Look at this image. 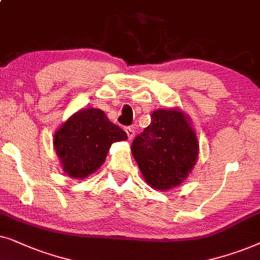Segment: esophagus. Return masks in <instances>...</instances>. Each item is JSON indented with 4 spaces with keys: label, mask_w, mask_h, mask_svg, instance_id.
Returning <instances> with one entry per match:
<instances>
[{
    "label": "esophagus",
    "mask_w": 260,
    "mask_h": 260,
    "mask_svg": "<svg viewBox=\"0 0 260 260\" xmlns=\"http://www.w3.org/2000/svg\"><path fill=\"white\" fill-rule=\"evenodd\" d=\"M126 133L128 136V139H132V138L134 137V134H136V131H134L133 127H126Z\"/></svg>",
    "instance_id": "esophagus-1"
}]
</instances>
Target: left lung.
<instances>
[{"label":"left lung","instance_id":"left-lung-1","mask_svg":"<svg viewBox=\"0 0 260 260\" xmlns=\"http://www.w3.org/2000/svg\"><path fill=\"white\" fill-rule=\"evenodd\" d=\"M200 145L189 116L179 108H159L151 123L134 139L132 154L152 189L166 191L191 174Z\"/></svg>","mask_w":260,"mask_h":260}]
</instances>
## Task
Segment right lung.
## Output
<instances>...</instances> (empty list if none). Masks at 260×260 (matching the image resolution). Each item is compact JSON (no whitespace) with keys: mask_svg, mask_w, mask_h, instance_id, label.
Segmentation results:
<instances>
[{"mask_svg":"<svg viewBox=\"0 0 260 260\" xmlns=\"http://www.w3.org/2000/svg\"><path fill=\"white\" fill-rule=\"evenodd\" d=\"M123 140L127 133L103 110L83 108L55 131L53 146L64 174L82 181L101 168L113 143Z\"/></svg>","mask_w":260,"mask_h":260,"instance_id":"right-lung-1","label":"right lung"}]
</instances>
